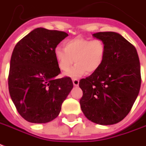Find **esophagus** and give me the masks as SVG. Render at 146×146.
I'll return each mask as SVG.
<instances>
[{
	"mask_svg": "<svg viewBox=\"0 0 146 146\" xmlns=\"http://www.w3.org/2000/svg\"><path fill=\"white\" fill-rule=\"evenodd\" d=\"M79 83H80V81H79L78 79H73V85L75 86H79Z\"/></svg>",
	"mask_w": 146,
	"mask_h": 146,
	"instance_id": "esophagus-1",
	"label": "esophagus"
}]
</instances>
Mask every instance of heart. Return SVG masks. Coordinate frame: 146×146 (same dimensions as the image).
Returning <instances> with one entry per match:
<instances>
[{
  "label": "heart",
  "mask_w": 146,
  "mask_h": 146,
  "mask_svg": "<svg viewBox=\"0 0 146 146\" xmlns=\"http://www.w3.org/2000/svg\"><path fill=\"white\" fill-rule=\"evenodd\" d=\"M64 50L56 47L54 56L59 69L66 72L73 62L76 64L66 75L70 77H80L86 73H93L103 65L106 53L105 42L100 39L91 40L82 36L67 40L63 43Z\"/></svg>",
  "instance_id": "1"
}]
</instances>
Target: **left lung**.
<instances>
[{"instance_id": "1", "label": "left lung", "mask_w": 146, "mask_h": 146, "mask_svg": "<svg viewBox=\"0 0 146 146\" xmlns=\"http://www.w3.org/2000/svg\"><path fill=\"white\" fill-rule=\"evenodd\" d=\"M93 36L105 42L106 53L100 69L79 86L83 114L100 125H113L129 114L141 86L140 63L136 49L115 32H99Z\"/></svg>"}]
</instances>
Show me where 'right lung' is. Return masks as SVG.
Segmentation results:
<instances>
[{
    "label": "right lung",
    "mask_w": 146,
    "mask_h": 146,
    "mask_svg": "<svg viewBox=\"0 0 146 146\" xmlns=\"http://www.w3.org/2000/svg\"><path fill=\"white\" fill-rule=\"evenodd\" d=\"M65 32L34 29L14 47L8 76L9 93L19 114L27 122L46 123L58 116L73 89L70 77L60 73L54 50Z\"/></svg>",
    "instance_id": "right-lung-1"
}]
</instances>
